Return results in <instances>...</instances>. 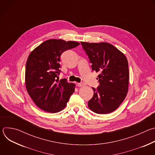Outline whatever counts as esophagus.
<instances>
[{
	"mask_svg": "<svg viewBox=\"0 0 155 155\" xmlns=\"http://www.w3.org/2000/svg\"><path fill=\"white\" fill-rule=\"evenodd\" d=\"M77 85H78V86H80V87H81V86H84L85 85V83H83V82H81V83H78L77 84Z\"/></svg>",
	"mask_w": 155,
	"mask_h": 155,
	"instance_id": "obj_1",
	"label": "esophagus"
}]
</instances>
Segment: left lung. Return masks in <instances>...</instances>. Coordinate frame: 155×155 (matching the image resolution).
I'll use <instances>...</instances> for the list:
<instances>
[{
  "instance_id": "obj_1",
  "label": "left lung",
  "mask_w": 155,
  "mask_h": 155,
  "mask_svg": "<svg viewBox=\"0 0 155 155\" xmlns=\"http://www.w3.org/2000/svg\"><path fill=\"white\" fill-rule=\"evenodd\" d=\"M92 64L93 71L99 72V86L92 87L94 95L88 107L98 114L111 113L124 100L129 86V68L125 55L112 44L106 42L81 41Z\"/></svg>"
}]
</instances>
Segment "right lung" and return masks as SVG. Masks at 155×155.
Instances as JSON below:
<instances>
[{"label": "right lung", "mask_w": 155, "mask_h": 155, "mask_svg": "<svg viewBox=\"0 0 155 155\" xmlns=\"http://www.w3.org/2000/svg\"><path fill=\"white\" fill-rule=\"evenodd\" d=\"M80 45L77 41L50 39L41 43L29 55L25 71L26 90L36 105L50 113L63 110L75 91V84L59 80L60 57Z\"/></svg>", "instance_id": "1"}]
</instances>
